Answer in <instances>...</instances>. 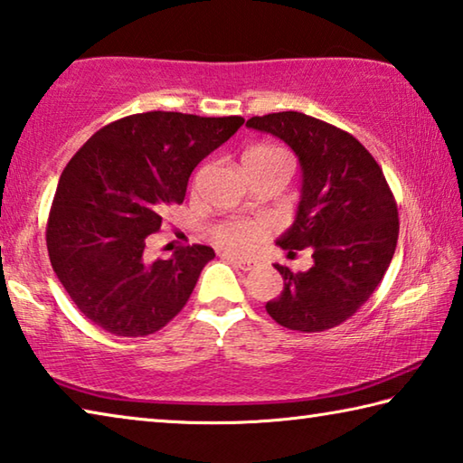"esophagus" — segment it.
I'll return each mask as SVG.
<instances>
[{"label":"esophagus","instance_id":"esophagus-1","mask_svg":"<svg viewBox=\"0 0 463 463\" xmlns=\"http://www.w3.org/2000/svg\"><path fill=\"white\" fill-rule=\"evenodd\" d=\"M223 258H225V260H230L233 266H238V269L244 270V272L252 270L256 266V260H252V258H240V256H230V254H223Z\"/></svg>","mask_w":463,"mask_h":463}]
</instances>
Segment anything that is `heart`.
Masks as SVG:
<instances>
[{"label":"heart","mask_w":463,"mask_h":463,"mask_svg":"<svg viewBox=\"0 0 463 463\" xmlns=\"http://www.w3.org/2000/svg\"><path fill=\"white\" fill-rule=\"evenodd\" d=\"M287 165L293 168L288 152L274 144H256L244 154V166H274ZM264 227L260 223L248 222V219H223L211 225L209 236L217 246L232 252H248L258 240L262 238Z\"/></svg>","instance_id":"1"}]
</instances>
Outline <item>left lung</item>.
<instances>
[{"label":"left lung","mask_w":463,"mask_h":463,"mask_svg":"<svg viewBox=\"0 0 463 463\" xmlns=\"http://www.w3.org/2000/svg\"><path fill=\"white\" fill-rule=\"evenodd\" d=\"M287 142L303 168L301 201L290 230L277 244L315 264L293 272L274 264L285 287L266 303L279 326L317 334L352 317L378 288L399 240V209L374 156L342 128L298 111L248 119Z\"/></svg>","instance_id":"8db88e82"}]
</instances>
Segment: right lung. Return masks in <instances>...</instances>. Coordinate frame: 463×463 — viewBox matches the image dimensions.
<instances>
[{
	"instance_id": "obj_1",
	"label": "right lung",
	"mask_w": 463,
	"mask_h": 463,
	"mask_svg": "<svg viewBox=\"0 0 463 463\" xmlns=\"http://www.w3.org/2000/svg\"><path fill=\"white\" fill-rule=\"evenodd\" d=\"M244 118L146 111L103 126L64 166L46 222L48 258L71 301L119 337L150 335L189 301L213 248L146 260V238L184 201L194 166Z\"/></svg>"
}]
</instances>
